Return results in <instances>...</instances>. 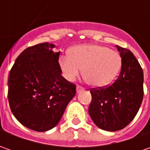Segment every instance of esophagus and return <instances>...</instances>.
Wrapping results in <instances>:
<instances>
[{
    "label": "esophagus",
    "mask_w": 150,
    "mask_h": 150,
    "mask_svg": "<svg viewBox=\"0 0 150 150\" xmlns=\"http://www.w3.org/2000/svg\"><path fill=\"white\" fill-rule=\"evenodd\" d=\"M84 89V88L81 85H77V93H80L81 91H83Z\"/></svg>",
    "instance_id": "34e87169"
}]
</instances>
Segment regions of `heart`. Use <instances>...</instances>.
<instances>
[{"mask_svg": "<svg viewBox=\"0 0 150 150\" xmlns=\"http://www.w3.org/2000/svg\"><path fill=\"white\" fill-rule=\"evenodd\" d=\"M59 64L64 76L73 81L83 69V78L90 85L102 87L116 77L122 65L118 52L100 45H81L69 54L61 56Z\"/></svg>", "mask_w": 150, "mask_h": 150, "instance_id": "1", "label": "heart"}]
</instances>
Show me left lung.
<instances>
[{
  "mask_svg": "<svg viewBox=\"0 0 150 150\" xmlns=\"http://www.w3.org/2000/svg\"><path fill=\"white\" fill-rule=\"evenodd\" d=\"M122 58L118 78L111 85L90 88L92 101L88 112L101 129L118 131L134 118L144 97V73L129 49L117 46Z\"/></svg>",
  "mask_w": 150,
  "mask_h": 150,
  "instance_id": "8db88e82",
  "label": "left lung"
}]
</instances>
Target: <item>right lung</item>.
Listing matches in <instances>:
<instances>
[{
    "mask_svg": "<svg viewBox=\"0 0 150 150\" xmlns=\"http://www.w3.org/2000/svg\"><path fill=\"white\" fill-rule=\"evenodd\" d=\"M53 47L48 42L27 47L9 74L11 110L22 125L38 132L54 128L76 94V85L61 75L60 52Z\"/></svg>",
    "mask_w": 150,
    "mask_h": 150,
    "instance_id": "1",
    "label": "right lung"
}]
</instances>
